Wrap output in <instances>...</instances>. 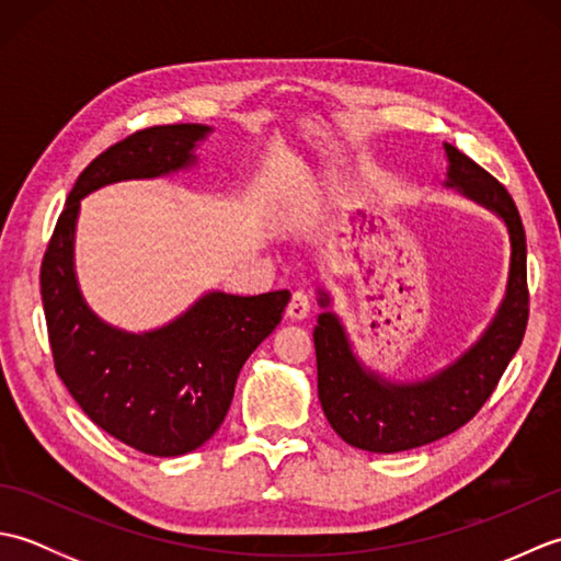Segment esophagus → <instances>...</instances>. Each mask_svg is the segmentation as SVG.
<instances>
[{"instance_id": "34e87169", "label": "esophagus", "mask_w": 561, "mask_h": 561, "mask_svg": "<svg viewBox=\"0 0 561 561\" xmlns=\"http://www.w3.org/2000/svg\"><path fill=\"white\" fill-rule=\"evenodd\" d=\"M311 313V301H308V296L304 291H294L291 301L287 306V316L289 320H304Z\"/></svg>"}]
</instances>
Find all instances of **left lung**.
I'll use <instances>...</instances> for the list:
<instances>
[{
	"mask_svg": "<svg viewBox=\"0 0 561 561\" xmlns=\"http://www.w3.org/2000/svg\"><path fill=\"white\" fill-rule=\"evenodd\" d=\"M444 187L502 219L511 257L504 299L468 350L438 371L422 378H390L362 362L342 318L332 311V294L318 287L313 330L318 362V400L335 434L368 453H400L420 448L470 422L523 342L528 323L526 231L514 199L502 183L444 141Z\"/></svg>",
	"mask_w": 561,
	"mask_h": 561,
	"instance_id": "8db88e82",
	"label": "left lung"
}]
</instances>
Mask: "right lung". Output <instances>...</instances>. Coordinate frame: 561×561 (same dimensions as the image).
Segmentation results:
<instances>
[{
  "label": "right lung",
  "mask_w": 561,
  "mask_h": 561,
  "mask_svg": "<svg viewBox=\"0 0 561 561\" xmlns=\"http://www.w3.org/2000/svg\"><path fill=\"white\" fill-rule=\"evenodd\" d=\"M209 125H163L105 149L77 178L41 267V296L57 376L93 424L147 456L175 458L221 426L236 380L257 344L279 325L289 291H205L169 323L115 328L87 304L77 279L81 199L125 181L193 171Z\"/></svg>",
  "instance_id": "right-lung-1"
}]
</instances>
